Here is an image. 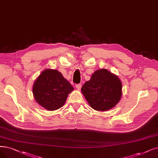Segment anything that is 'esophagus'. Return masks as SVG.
<instances>
[{
    "instance_id": "1",
    "label": "esophagus",
    "mask_w": 158,
    "mask_h": 158,
    "mask_svg": "<svg viewBox=\"0 0 158 158\" xmlns=\"http://www.w3.org/2000/svg\"><path fill=\"white\" fill-rule=\"evenodd\" d=\"M76 87H77V89L78 90H80V89H81V84H77V85H76Z\"/></svg>"
}]
</instances>
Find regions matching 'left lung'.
Here are the masks:
<instances>
[{"instance_id":"left-lung-1","label":"left lung","mask_w":158,"mask_h":158,"mask_svg":"<svg viewBox=\"0 0 158 158\" xmlns=\"http://www.w3.org/2000/svg\"><path fill=\"white\" fill-rule=\"evenodd\" d=\"M122 82L106 69L94 71L81 87V93L93 109L106 111L115 107L123 95Z\"/></svg>"}]
</instances>
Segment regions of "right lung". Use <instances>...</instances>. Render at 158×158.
<instances>
[{
	"label": "right lung",
	"instance_id": "add662e5",
	"mask_svg": "<svg viewBox=\"0 0 158 158\" xmlns=\"http://www.w3.org/2000/svg\"><path fill=\"white\" fill-rule=\"evenodd\" d=\"M73 87L58 70L47 69L35 81L32 93L36 102L48 111H55L64 105Z\"/></svg>",
	"mask_w": 158,
	"mask_h": 158
}]
</instances>
